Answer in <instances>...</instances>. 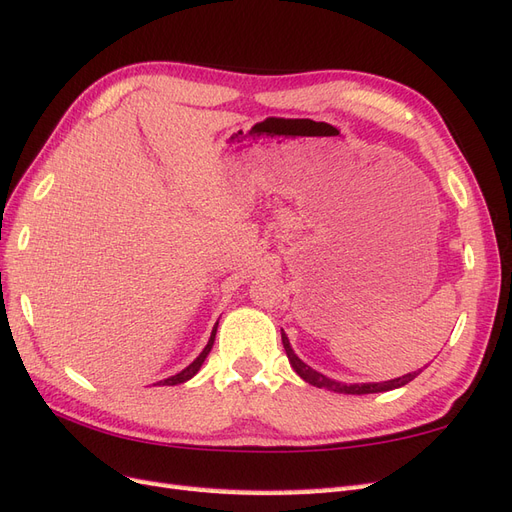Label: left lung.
Wrapping results in <instances>:
<instances>
[{
  "label": "left lung",
  "instance_id": "8db88e82",
  "mask_svg": "<svg viewBox=\"0 0 512 512\" xmlns=\"http://www.w3.org/2000/svg\"><path fill=\"white\" fill-rule=\"evenodd\" d=\"M281 339H283V348H285V355L287 359H290V365L294 368V372L303 378L305 383L313 385V387H320V389H329V391H335V393H350V396H363V393H381V391H391V389H398V387H404L406 383H411L413 378L422 372H409L404 376H398V378H391V381H383V383H352V385H346V383H339V381H333V378L324 376L320 372H316L313 368H309V365L298 359V355L294 352V348L290 346V339H287V335L281 331Z\"/></svg>",
  "mask_w": 512,
  "mask_h": 512
}]
</instances>
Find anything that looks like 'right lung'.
Masks as SVG:
<instances>
[{
  "instance_id": "add662e5",
  "label": "right lung",
  "mask_w": 512,
  "mask_h": 512,
  "mask_svg": "<svg viewBox=\"0 0 512 512\" xmlns=\"http://www.w3.org/2000/svg\"><path fill=\"white\" fill-rule=\"evenodd\" d=\"M216 329H218V322H216V326H214V331H212V335H209V342H207V346L203 348V352L199 357H196L186 370H181L179 374H175V376H170V378H164V381H160L157 385H181V383H186V381H190V378L201 370V365H203V361L207 359V355H209V350H212V346H214V339H216Z\"/></svg>"
}]
</instances>
